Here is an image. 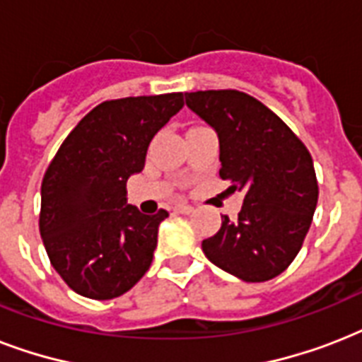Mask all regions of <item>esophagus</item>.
<instances>
[{"instance_id": "obj_1", "label": "esophagus", "mask_w": 362, "mask_h": 362, "mask_svg": "<svg viewBox=\"0 0 362 362\" xmlns=\"http://www.w3.org/2000/svg\"><path fill=\"white\" fill-rule=\"evenodd\" d=\"M175 212H178V214H192L193 206H192V204H184V203L176 204Z\"/></svg>"}]
</instances>
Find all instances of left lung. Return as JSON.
I'll return each instance as SVG.
<instances>
[{"mask_svg":"<svg viewBox=\"0 0 362 362\" xmlns=\"http://www.w3.org/2000/svg\"><path fill=\"white\" fill-rule=\"evenodd\" d=\"M186 105L218 133L220 176L244 192L238 220L221 216L204 255L244 281H267L297 257L317 204L312 156L270 109L237 90L186 93Z\"/></svg>","mask_w":362,"mask_h":362,"instance_id":"8db88e82","label":"left lung"}]
</instances>
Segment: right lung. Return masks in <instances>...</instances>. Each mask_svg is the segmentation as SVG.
Segmentation results:
<instances>
[{
  "instance_id": "1",
  "label": "right lung",
  "mask_w": 362,
  "mask_h": 362,
  "mask_svg": "<svg viewBox=\"0 0 362 362\" xmlns=\"http://www.w3.org/2000/svg\"><path fill=\"white\" fill-rule=\"evenodd\" d=\"M184 107V95L105 101L62 142L41 184L39 231L48 259L82 297L109 300L146 274L158 227L169 216L127 204V178L144 169L153 135Z\"/></svg>"
}]
</instances>
